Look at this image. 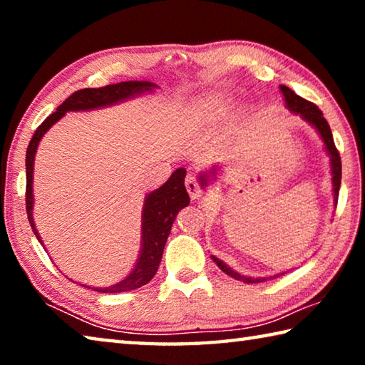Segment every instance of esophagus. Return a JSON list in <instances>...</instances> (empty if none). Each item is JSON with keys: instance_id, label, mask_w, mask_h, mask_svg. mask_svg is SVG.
<instances>
[{"instance_id": "obj_1", "label": "esophagus", "mask_w": 365, "mask_h": 365, "mask_svg": "<svg viewBox=\"0 0 365 365\" xmlns=\"http://www.w3.org/2000/svg\"><path fill=\"white\" fill-rule=\"evenodd\" d=\"M185 187H187V191L191 200H200L201 187H200V182L196 180V177L193 174H188L187 178H185Z\"/></svg>"}]
</instances>
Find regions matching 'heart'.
Listing matches in <instances>:
<instances>
[{"label":"heart","instance_id":"b5f03b06","mask_svg":"<svg viewBox=\"0 0 365 365\" xmlns=\"http://www.w3.org/2000/svg\"><path fill=\"white\" fill-rule=\"evenodd\" d=\"M224 109H225V101L219 96L206 98L205 101H201L200 104H197V113H200L201 115H205V117L217 115Z\"/></svg>","mask_w":365,"mask_h":365}]
</instances>
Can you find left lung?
Masks as SVG:
<instances>
[{"mask_svg": "<svg viewBox=\"0 0 365 365\" xmlns=\"http://www.w3.org/2000/svg\"><path fill=\"white\" fill-rule=\"evenodd\" d=\"M280 90H282L283 96H285L287 108L292 110V113L299 114L302 119L307 120L309 123H311V125L316 127V130L320 133V137H322V140H324L327 151H329V154H330L331 175H333V178H331V180H333V195H335V205H336L339 185H341V158H339V153H338L336 146H335V141H333V135H331L329 122L325 120L322 110H320L314 103L298 96L293 90H289L288 86H285V85H282ZM201 180H202V185H205L206 177L201 175ZM212 261L219 265L222 272H225L227 275H230L232 279H237V280L245 282V283H261V282L265 280V279H251V277L240 275L238 272H235L230 267H227L225 262H222L220 259H217L215 256H212Z\"/></svg>", "mask_w": 365, "mask_h": 365, "instance_id": "8db88e82", "label": "left lung"}]
</instances>
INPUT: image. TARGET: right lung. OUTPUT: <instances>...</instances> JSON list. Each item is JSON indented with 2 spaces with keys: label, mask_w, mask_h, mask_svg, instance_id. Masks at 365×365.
Listing matches in <instances>:
<instances>
[{
  "label": "right lung",
  "mask_w": 365,
  "mask_h": 365,
  "mask_svg": "<svg viewBox=\"0 0 365 365\" xmlns=\"http://www.w3.org/2000/svg\"><path fill=\"white\" fill-rule=\"evenodd\" d=\"M154 86L156 85L151 82H120V83L101 86V88H82L67 98V100L56 109V113L48 115L46 119L41 122V125L36 128L32 140H30L27 154H26V170H27L26 209H27L29 222L30 225H32V230L41 245L43 242L38 232H36L34 215H32V211H34L32 182H34L35 153L43 135H45L49 130V127H51L54 122H58L61 117L67 113V110H88V109L109 106V104L123 101L127 100V98L145 93V91H151ZM185 174H187V170L185 169H177L163 187L154 190L153 193L146 196L143 215H141V252H140L137 265H135V269L132 270V274L128 275L127 279L115 283L113 287L91 288V289H95V292H101V293L130 292V289H137L140 287L146 285V283L156 275L160 259H163L164 246H165V242H168L172 224H174L178 211L190 205V196L183 185Z\"/></svg>",
  "instance_id": "obj_1"
}]
</instances>
